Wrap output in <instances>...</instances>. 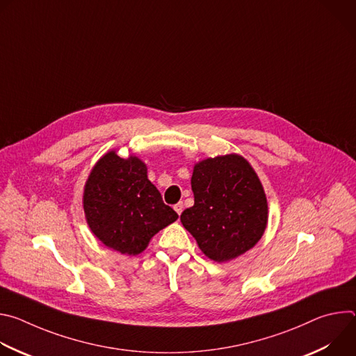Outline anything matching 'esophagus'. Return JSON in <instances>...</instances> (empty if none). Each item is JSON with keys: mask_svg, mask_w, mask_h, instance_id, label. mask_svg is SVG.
<instances>
[{"mask_svg": "<svg viewBox=\"0 0 356 356\" xmlns=\"http://www.w3.org/2000/svg\"><path fill=\"white\" fill-rule=\"evenodd\" d=\"M175 211L180 216L181 214V211H183V202H177V204L175 206Z\"/></svg>", "mask_w": 356, "mask_h": 356, "instance_id": "esophagus-1", "label": "esophagus"}]
</instances>
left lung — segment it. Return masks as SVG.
<instances>
[{"label":"left lung","mask_w":356,"mask_h":356,"mask_svg":"<svg viewBox=\"0 0 356 356\" xmlns=\"http://www.w3.org/2000/svg\"><path fill=\"white\" fill-rule=\"evenodd\" d=\"M194 206L180 216L207 258L224 264L255 246L268 225V200L250 163L238 154L200 161L193 168Z\"/></svg>","instance_id":"left-lung-1"}]
</instances>
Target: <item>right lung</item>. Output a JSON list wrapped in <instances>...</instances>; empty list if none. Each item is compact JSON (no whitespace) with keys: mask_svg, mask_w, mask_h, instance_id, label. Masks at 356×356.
I'll use <instances>...</instances> for the list:
<instances>
[{"mask_svg":"<svg viewBox=\"0 0 356 356\" xmlns=\"http://www.w3.org/2000/svg\"><path fill=\"white\" fill-rule=\"evenodd\" d=\"M84 217L94 236L122 255H138L177 213L166 206L135 155L108 150L92 166L83 191Z\"/></svg>","mask_w":356,"mask_h":356,"instance_id":"obj_1","label":"right lung"}]
</instances>
